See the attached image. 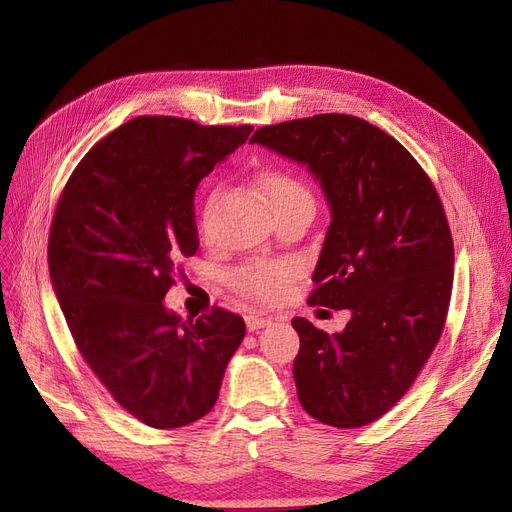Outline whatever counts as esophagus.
<instances>
[{
	"mask_svg": "<svg viewBox=\"0 0 512 512\" xmlns=\"http://www.w3.org/2000/svg\"><path fill=\"white\" fill-rule=\"evenodd\" d=\"M269 322H271L269 318H265V316H258V314L245 316V324H247V329H250V331H258V329H262V327H267Z\"/></svg>",
	"mask_w": 512,
	"mask_h": 512,
	"instance_id": "34e87169",
	"label": "esophagus"
}]
</instances>
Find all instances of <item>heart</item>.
I'll list each match as a JSON object with an SVG mask.
<instances>
[{
	"label": "heart",
	"mask_w": 512,
	"mask_h": 512,
	"mask_svg": "<svg viewBox=\"0 0 512 512\" xmlns=\"http://www.w3.org/2000/svg\"><path fill=\"white\" fill-rule=\"evenodd\" d=\"M258 185L269 198L273 209H280L292 203V200L309 196L305 185L284 168L260 170ZM209 207L211 200L207 203V211ZM294 273H297V269L288 260H252L230 275V284L243 297L269 303L282 297V292L292 282Z\"/></svg>",
	"instance_id": "heart-1"
}]
</instances>
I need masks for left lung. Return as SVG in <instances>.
Returning a JSON list of instances; mask_svg holds the SVG:
<instances>
[{
    "instance_id": "1",
    "label": "left lung",
    "mask_w": 512,
    "mask_h": 512,
    "mask_svg": "<svg viewBox=\"0 0 512 512\" xmlns=\"http://www.w3.org/2000/svg\"><path fill=\"white\" fill-rule=\"evenodd\" d=\"M250 141L307 164L333 213L307 303L352 318L335 335L292 318L301 406L339 429L374 423L408 393L444 331L455 247L442 200L412 153L361 117L292 119Z\"/></svg>"
}]
</instances>
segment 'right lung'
<instances>
[{
  "label": "right lung",
  "instance_id": "obj_1",
  "mask_svg": "<svg viewBox=\"0 0 512 512\" xmlns=\"http://www.w3.org/2000/svg\"><path fill=\"white\" fill-rule=\"evenodd\" d=\"M252 130L134 117L87 151L57 200L49 271L61 312L104 389L149 427L203 418L243 342L228 309L181 320L162 301L198 250V181Z\"/></svg>",
  "mask_w": 512,
  "mask_h": 512
}]
</instances>
